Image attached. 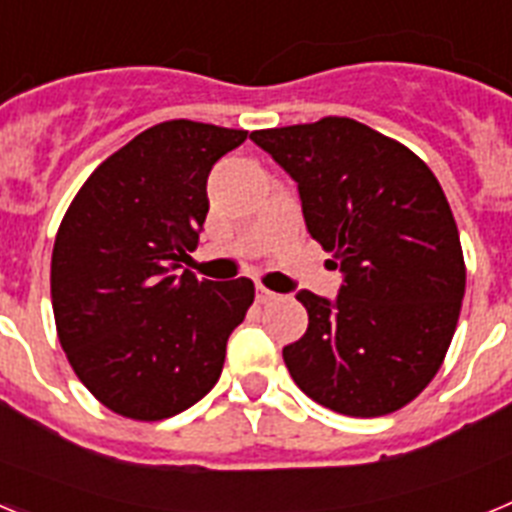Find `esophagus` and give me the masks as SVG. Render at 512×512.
Returning a JSON list of instances; mask_svg holds the SVG:
<instances>
[{
  "label": "esophagus",
  "mask_w": 512,
  "mask_h": 512,
  "mask_svg": "<svg viewBox=\"0 0 512 512\" xmlns=\"http://www.w3.org/2000/svg\"><path fill=\"white\" fill-rule=\"evenodd\" d=\"M277 292H271V289H266V287H256V302H261V305H269V302H274L277 300Z\"/></svg>",
  "instance_id": "34e87169"
}]
</instances>
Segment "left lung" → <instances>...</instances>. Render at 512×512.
<instances>
[{
    "instance_id": "1",
    "label": "left lung",
    "mask_w": 512,
    "mask_h": 512,
    "mask_svg": "<svg viewBox=\"0 0 512 512\" xmlns=\"http://www.w3.org/2000/svg\"><path fill=\"white\" fill-rule=\"evenodd\" d=\"M297 182L310 235L343 271L333 302L302 289L307 323L282 356L295 384L351 418L405 408L441 369L459 323L467 266L433 171L351 117L256 130Z\"/></svg>"
}]
</instances>
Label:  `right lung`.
Segmentation results:
<instances>
[{
	"label": "right lung",
	"instance_id": "add662e5",
	"mask_svg": "<svg viewBox=\"0 0 512 512\" xmlns=\"http://www.w3.org/2000/svg\"><path fill=\"white\" fill-rule=\"evenodd\" d=\"M248 130L158 122L92 171L58 228L51 300L76 377L122 418L164 420L220 379L251 279L176 277L197 248L207 176Z\"/></svg>",
	"mask_w": 512,
	"mask_h": 512
}]
</instances>
